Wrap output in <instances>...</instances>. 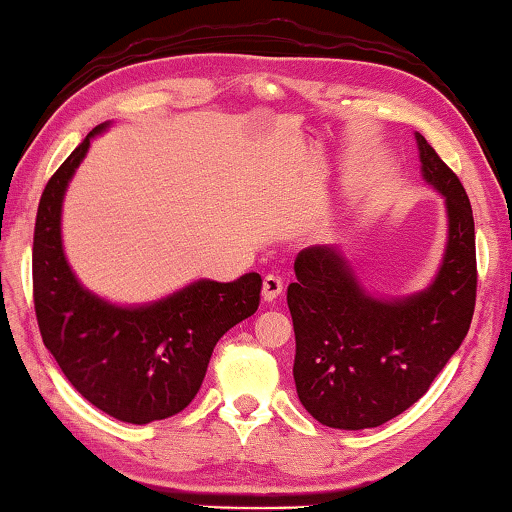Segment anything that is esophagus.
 <instances>
[{"instance_id":"esophagus-1","label":"esophagus","mask_w":512,"mask_h":512,"mask_svg":"<svg viewBox=\"0 0 512 512\" xmlns=\"http://www.w3.org/2000/svg\"><path fill=\"white\" fill-rule=\"evenodd\" d=\"M282 289H284L282 277H277V275H266V277H264V287H262L264 300H268V302L275 300V298L282 293Z\"/></svg>"}]
</instances>
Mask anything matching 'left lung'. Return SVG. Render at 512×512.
<instances>
[{"label": "left lung", "instance_id": "8db88e82", "mask_svg": "<svg viewBox=\"0 0 512 512\" xmlns=\"http://www.w3.org/2000/svg\"><path fill=\"white\" fill-rule=\"evenodd\" d=\"M418 146L424 180L445 196L449 214L447 253L427 291L379 302L359 289L343 257L323 246L300 250L293 266V379L302 406L325 427H379L409 409L472 323L479 275L470 198L422 135Z\"/></svg>", "mask_w": 512, "mask_h": 512}]
</instances>
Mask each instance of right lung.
<instances>
[{
    "label": "right lung",
    "instance_id": "add662e5",
    "mask_svg": "<svg viewBox=\"0 0 512 512\" xmlns=\"http://www.w3.org/2000/svg\"><path fill=\"white\" fill-rule=\"evenodd\" d=\"M49 178L33 230V305L42 343L76 391L121 422L171 418L194 400L221 336L259 307L262 275L201 280L149 307L121 309L85 291L60 244V205L90 137Z\"/></svg>",
    "mask_w": 512,
    "mask_h": 512
}]
</instances>
